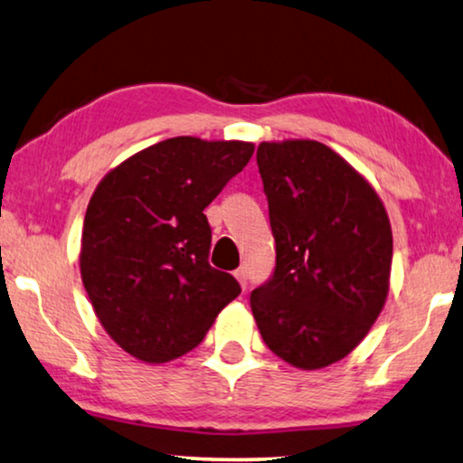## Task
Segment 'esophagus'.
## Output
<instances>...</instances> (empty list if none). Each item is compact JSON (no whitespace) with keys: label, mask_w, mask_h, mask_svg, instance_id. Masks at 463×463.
<instances>
[{"label":"esophagus","mask_w":463,"mask_h":463,"mask_svg":"<svg viewBox=\"0 0 463 463\" xmlns=\"http://www.w3.org/2000/svg\"><path fill=\"white\" fill-rule=\"evenodd\" d=\"M234 277H237V281L241 283V288H247V269H243V266H241V269H237L234 270Z\"/></svg>","instance_id":"obj_1"}]
</instances>
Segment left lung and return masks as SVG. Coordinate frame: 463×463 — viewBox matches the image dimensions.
Instances as JSON below:
<instances>
[{"label":"left lung","mask_w":463,"mask_h":463,"mask_svg":"<svg viewBox=\"0 0 463 463\" xmlns=\"http://www.w3.org/2000/svg\"><path fill=\"white\" fill-rule=\"evenodd\" d=\"M277 264L251 291L266 346L299 369H321L356 348L388 296L392 231L377 193L317 140L262 142Z\"/></svg>","instance_id":"8db88e82"}]
</instances>
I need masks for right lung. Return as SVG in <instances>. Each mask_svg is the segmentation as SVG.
Returning a JSON list of instances; mask_svg holds the SVG:
<instances>
[{
	"mask_svg": "<svg viewBox=\"0 0 463 463\" xmlns=\"http://www.w3.org/2000/svg\"><path fill=\"white\" fill-rule=\"evenodd\" d=\"M251 155V142L178 136L136 153L96 186L83 220V288L107 334L136 359L186 354L241 294L237 279L210 266L203 210Z\"/></svg>",
	"mask_w": 463,
	"mask_h": 463,
	"instance_id": "1",
	"label": "right lung"
}]
</instances>
